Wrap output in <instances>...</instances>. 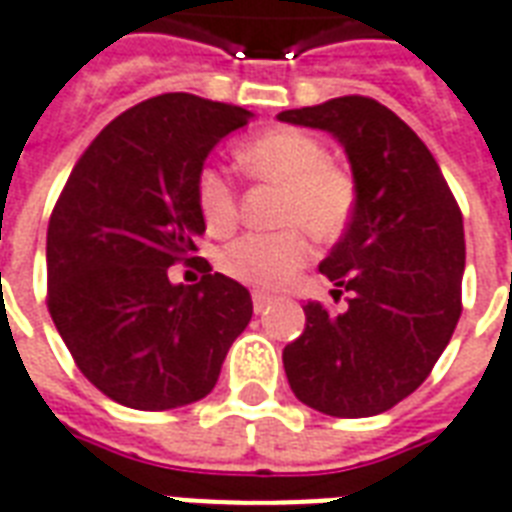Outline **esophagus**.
Segmentation results:
<instances>
[{
  "label": "esophagus",
  "mask_w": 512,
  "mask_h": 512,
  "mask_svg": "<svg viewBox=\"0 0 512 512\" xmlns=\"http://www.w3.org/2000/svg\"><path fill=\"white\" fill-rule=\"evenodd\" d=\"M272 297L267 292H253V311L256 313H264L270 308Z\"/></svg>",
  "instance_id": "obj_1"
}]
</instances>
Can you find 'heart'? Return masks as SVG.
Here are the masks:
<instances>
[{"label":"heart","mask_w":512,"mask_h":512,"mask_svg":"<svg viewBox=\"0 0 512 512\" xmlns=\"http://www.w3.org/2000/svg\"><path fill=\"white\" fill-rule=\"evenodd\" d=\"M242 171L256 182L281 185L278 223L270 234H242L218 253V267L229 278L256 289H281L308 264L316 240L341 237L357 204V188L349 171L330 160L327 144L300 128L264 130L245 141L237 152ZM196 204L212 234H223L237 223V188L218 166L196 174Z\"/></svg>","instance_id":"1"}]
</instances>
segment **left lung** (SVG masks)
Returning <instances> with one entry per match:
<instances>
[{
	"label": "left lung",
	"instance_id": "obj_1",
	"mask_svg": "<svg viewBox=\"0 0 512 512\" xmlns=\"http://www.w3.org/2000/svg\"><path fill=\"white\" fill-rule=\"evenodd\" d=\"M281 122L330 130L352 163L357 204L319 264L346 308L308 302L283 349L302 404L330 417L393 409L428 379L461 316L464 218L439 163L404 119L363 95L292 108Z\"/></svg>",
	"mask_w": 512,
	"mask_h": 512
}]
</instances>
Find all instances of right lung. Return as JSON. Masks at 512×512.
<instances>
[{"label": "right lung", "instance_id": "obj_1", "mask_svg": "<svg viewBox=\"0 0 512 512\" xmlns=\"http://www.w3.org/2000/svg\"><path fill=\"white\" fill-rule=\"evenodd\" d=\"M251 111L169 92L111 119L70 171L48 220V313L78 371L130 409L199 401L220 376L253 302L196 256V174ZM196 263L193 287L168 281Z\"/></svg>", "mask_w": 512, "mask_h": 512}]
</instances>
